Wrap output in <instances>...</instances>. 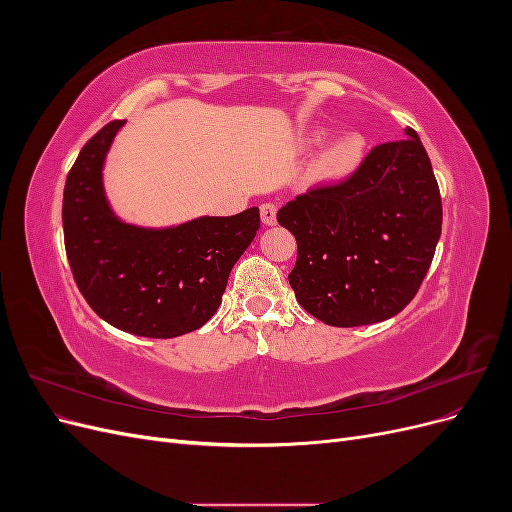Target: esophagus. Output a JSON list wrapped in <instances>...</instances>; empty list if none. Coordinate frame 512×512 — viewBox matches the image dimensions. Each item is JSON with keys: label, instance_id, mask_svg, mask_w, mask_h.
Masks as SVG:
<instances>
[{"label": "esophagus", "instance_id": "1", "mask_svg": "<svg viewBox=\"0 0 512 512\" xmlns=\"http://www.w3.org/2000/svg\"><path fill=\"white\" fill-rule=\"evenodd\" d=\"M260 220L265 226H273L277 224V207L271 203H265L260 207Z\"/></svg>", "mask_w": 512, "mask_h": 512}]
</instances>
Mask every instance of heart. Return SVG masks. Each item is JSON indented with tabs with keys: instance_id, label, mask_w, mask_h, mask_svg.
Listing matches in <instances>:
<instances>
[{
	"instance_id": "obj_1",
	"label": "heart",
	"mask_w": 512,
	"mask_h": 512,
	"mask_svg": "<svg viewBox=\"0 0 512 512\" xmlns=\"http://www.w3.org/2000/svg\"><path fill=\"white\" fill-rule=\"evenodd\" d=\"M329 138V130L309 128L299 136V149L309 151L320 147ZM365 160V141L361 134L346 132L322 149L320 156L312 164V181L324 188H335V185L346 183L356 170L361 168Z\"/></svg>"
}]
</instances>
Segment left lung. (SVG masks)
<instances>
[{
	"instance_id": "1",
	"label": "left lung",
	"mask_w": 512,
	"mask_h": 512,
	"mask_svg": "<svg viewBox=\"0 0 512 512\" xmlns=\"http://www.w3.org/2000/svg\"><path fill=\"white\" fill-rule=\"evenodd\" d=\"M297 239L288 282L305 312L331 327L399 314L421 288L442 232L438 181L418 134L371 149L342 185L277 211Z\"/></svg>"
}]
</instances>
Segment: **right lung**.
Returning a JSON list of instances; mask_svg holds the SVG:
<instances>
[{"label":"right lung","instance_id":"obj_1","mask_svg":"<svg viewBox=\"0 0 512 512\" xmlns=\"http://www.w3.org/2000/svg\"><path fill=\"white\" fill-rule=\"evenodd\" d=\"M126 121L89 138L70 168L61 220L74 282L89 307L132 335L168 339L218 312L228 275L260 228L258 207L166 228L119 220L104 192V160Z\"/></svg>","mask_w":512,"mask_h":512}]
</instances>
